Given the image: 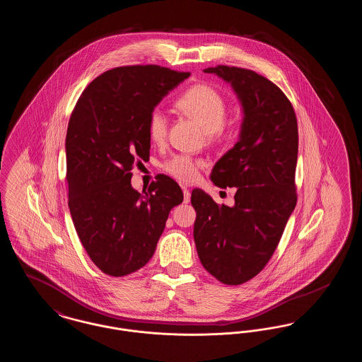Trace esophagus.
<instances>
[{
    "instance_id": "34e87169",
    "label": "esophagus",
    "mask_w": 362,
    "mask_h": 362,
    "mask_svg": "<svg viewBox=\"0 0 362 362\" xmlns=\"http://www.w3.org/2000/svg\"><path fill=\"white\" fill-rule=\"evenodd\" d=\"M189 199H191V192H189V189H183V201H185V204H189Z\"/></svg>"
}]
</instances>
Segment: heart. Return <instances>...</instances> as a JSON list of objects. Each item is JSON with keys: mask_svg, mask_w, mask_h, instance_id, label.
Listing matches in <instances>:
<instances>
[{"mask_svg": "<svg viewBox=\"0 0 362 362\" xmlns=\"http://www.w3.org/2000/svg\"><path fill=\"white\" fill-rule=\"evenodd\" d=\"M176 107L187 117L198 122L209 138L217 137L223 132L226 118L224 98L213 86L198 84L191 86L176 100ZM168 133V118L161 108H155L148 118V136L152 142L163 144ZM201 161L187 156H175L167 164L165 171L177 180L192 182L198 176Z\"/></svg>", "mask_w": 362, "mask_h": 362, "instance_id": "heart-1", "label": "heart"}]
</instances>
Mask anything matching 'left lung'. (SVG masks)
<instances>
[{
    "label": "left lung",
    "mask_w": 362,
    "mask_h": 362,
    "mask_svg": "<svg viewBox=\"0 0 362 362\" xmlns=\"http://www.w3.org/2000/svg\"><path fill=\"white\" fill-rule=\"evenodd\" d=\"M204 71L230 84L243 122L238 142L210 173L216 186L236 187L235 205H218L204 189H192L194 240L211 276L240 285L270 260L296 207L297 119L285 93L258 73L224 65Z\"/></svg>",
    "instance_id": "8db88e82"
}]
</instances>
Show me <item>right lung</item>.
Here are the masks:
<instances>
[{"mask_svg": "<svg viewBox=\"0 0 362 362\" xmlns=\"http://www.w3.org/2000/svg\"><path fill=\"white\" fill-rule=\"evenodd\" d=\"M189 76L157 65L107 70L71 112L65 142L70 214L86 254L108 276L144 267L171 209L183 202L167 175L138 192L132 168L149 158V114Z\"/></svg>", "mask_w": 362, "mask_h": 362, "instance_id": "obj_1", "label": "right lung"}]
</instances>
